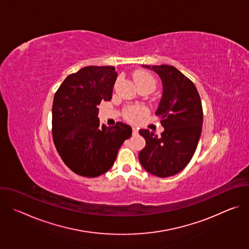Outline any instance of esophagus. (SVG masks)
<instances>
[{
	"instance_id": "obj_1",
	"label": "esophagus",
	"mask_w": 249,
	"mask_h": 249,
	"mask_svg": "<svg viewBox=\"0 0 249 249\" xmlns=\"http://www.w3.org/2000/svg\"><path fill=\"white\" fill-rule=\"evenodd\" d=\"M138 132H139L138 128H136V127H133V128H132V133H133L134 136H136V135L138 134Z\"/></svg>"
}]
</instances>
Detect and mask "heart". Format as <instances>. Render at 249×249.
Instances as JSON below:
<instances>
[{
  "mask_svg": "<svg viewBox=\"0 0 249 249\" xmlns=\"http://www.w3.org/2000/svg\"><path fill=\"white\" fill-rule=\"evenodd\" d=\"M134 80L138 88L142 86H147V85H152L154 87L156 86V82L152 77V75H150L147 72H144V71H138V72H136L134 74ZM146 113H147V109L144 107V106H133V107H128L125 110L124 116L127 120L131 122H137Z\"/></svg>",
  "mask_w": 249,
  "mask_h": 249,
  "instance_id": "obj_1",
  "label": "heart"
}]
</instances>
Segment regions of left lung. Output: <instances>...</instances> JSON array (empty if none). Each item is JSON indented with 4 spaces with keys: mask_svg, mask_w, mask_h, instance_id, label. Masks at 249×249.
I'll use <instances>...</instances> for the list:
<instances>
[{
    "mask_svg": "<svg viewBox=\"0 0 249 249\" xmlns=\"http://www.w3.org/2000/svg\"><path fill=\"white\" fill-rule=\"evenodd\" d=\"M143 67L161 79L162 96L156 115L164 131L159 137L148 129L139 131L146 140L139 160L153 175L168 177L180 172L196 151L203 125L201 98L192 81L173 66Z\"/></svg>",
    "mask_w": 249,
    "mask_h": 249,
    "instance_id": "1",
    "label": "left lung"
}]
</instances>
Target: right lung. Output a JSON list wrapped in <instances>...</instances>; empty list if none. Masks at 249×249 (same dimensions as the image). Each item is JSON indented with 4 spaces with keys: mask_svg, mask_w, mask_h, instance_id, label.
<instances>
[{
    "mask_svg": "<svg viewBox=\"0 0 249 249\" xmlns=\"http://www.w3.org/2000/svg\"><path fill=\"white\" fill-rule=\"evenodd\" d=\"M117 78L112 66H89L69 75L56 91L52 135L65 164L85 177H96L114 163L118 150L132 135L122 122L100 125L97 106L109 101Z\"/></svg>",
    "mask_w": 249,
    "mask_h": 249,
    "instance_id": "right-lung-1",
    "label": "right lung"
}]
</instances>
